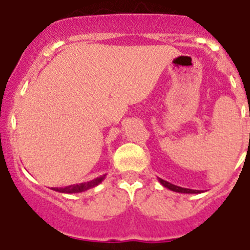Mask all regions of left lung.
Listing matches in <instances>:
<instances>
[{
    "label": "left lung",
    "instance_id": "8db88e82",
    "mask_svg": "<svg viewBox=\"0 0 250 250\" xmlns=\"http://www.w3.org/2000/svg\"><path fill=\"white\" fill-rule=\"evenodd\" d=\"M158 179H159V183H160L163 187L167 188V189L175 191V193H183V194H199V193H203L202 190H193V189H188V188L178 187V185L171 184V183L167 182V180H163V179H160V178H158Z\"/></svg>",
    "mask_w": 250,
    "mask_h": 250
}]
</instances>
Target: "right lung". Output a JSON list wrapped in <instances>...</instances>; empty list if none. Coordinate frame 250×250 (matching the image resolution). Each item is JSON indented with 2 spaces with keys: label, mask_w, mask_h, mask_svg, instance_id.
<instances>
[{
  "label": "right lung",
  "mask_w": 250,
  "mask_h": 250,
  "mask_svg": "<svg viewBox=\"0 0 250 250\" xmlns=\"http://www.w3.org/2000/svg\"><path fill=\"white\" fill-rule=\"evenodd\" d=\"M106 174L104 175L99 176V178L94 179V180H90V182H85L81 183V184H74V185H68V187H63V188H52V190L59 191V193H63V194H75V193H83V191L89 190L91 188H95L96 185L100 184L103 182L104 179H105Z\"/></svg>",
  "instance_id": "1"
}]
</instances>
